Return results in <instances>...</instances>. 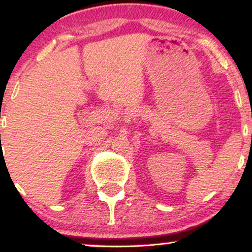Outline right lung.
Segmentation results:
<instances>
[{
  "label": "right lung",
  "mask_w": 252,
  "mask_h": 252,
  "mask_svg": "<svg viewBox=\"0 0 252 252\" xmlns=\"http://www.w3.org/2000/svg\"><path fill=\"white\" fill-rule=\"evenodd\" d=\"M0 136H1V135H0Z\"/></svg>",
  "instance_id": "right-lung-1"
}]
</instances>
